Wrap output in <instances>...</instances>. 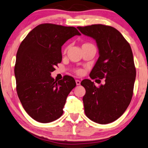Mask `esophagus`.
I'll list each match as a JSON object with an SVG mask.
<instances>
[{"label": "esophagus", "instance_id": "obj_1", "mask_svg": "<svg viewBox=\"0 0 148 148\" xmlns=\"http://www.w3.org/2000/svg\"><path fill=\"white\" fill-rule=\"evenodd\" d=\"M76 85H80V81L78 80H76Z\"/></svg>", "mask_w": 148, "mask_h": 148}]
</instances>
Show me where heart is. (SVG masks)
<instances>
[{"label": "heart", "mask_w": 148, "mask_h": 148, "mask_svg": "<svg viewBox=\"0 0 148 148\" xmlns=\"http://www.w3.org/2000/svg\"><path fill=\"white\" fill-rule=\"evenodd\" d=\"M84 45H85V44H84ZM64 51H65V52H66V49H65V50H64ZM76 74H79V75H80V74H82V70H80V69L76 70Z\"/></svg>", "instance_id": "heart-1"}]
</instances>
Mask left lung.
<instances>
[{"instance_id": "8db88e82", "label": "left lung", "mask_w": 148, "mask_h": 148, "mask_svg": "<svg viewBox=\"0 0 148 148\" xmlns=\"http://www.w3.org/2000/svg\"><path fill=\"white\" fill-rule=\"evenodd\" d=\"M77 28L95 40L98 48L99 58L90 77L105 78L104 84L98 88L88 79L82 81L86 89L83 97L85 114L94 122L111 123L124 113L133 95L136 71L130 45L112 26L92 25Z\"/></svg>"}]
</instances>
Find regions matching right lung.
I'll return each mask as SVG.
<instances>
[{"label": "right lung", "instance_id": "right-lung-1", "mask_svg": "<svg viewBox=\"0 0 148 148\" xmlns=\"http://www.w3.org/2000/svg\"><path fill=\"white\" fill-rule=\"evenodd\" d=\"M76 35L81 34L72 26L42 24L28 33L18 49L14 66L18 96L37 122L49 123L60 118L67 96L76 86L71 76L58 82L51 76L62 61V46Z\"/></svg>", "mask_w": 148, "mask_h": 148}]
</instances>
